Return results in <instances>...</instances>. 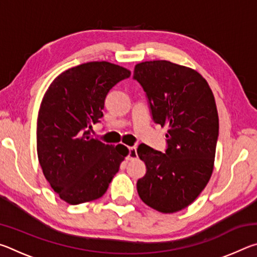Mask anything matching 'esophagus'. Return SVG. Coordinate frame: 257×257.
<instances>
[{"instance_id":"1","label":"esophagus","mask_w":257,"mask_h":257,"mask_svg":"<svg viewBox=\"0 0 257 257\" xmlns=\"http://www.w3.org/2000/svg\"><path fill=\"white\" fill-rule=\"evenodd\" d=\"M138 158V154H137V149L136 147H129V153L127 159L128 160H134V159H137Z\"/></svg>"}]
</instances>
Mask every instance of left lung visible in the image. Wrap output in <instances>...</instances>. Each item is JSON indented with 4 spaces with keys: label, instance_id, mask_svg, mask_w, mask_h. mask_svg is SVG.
<instances>
[{
    "label": "left lung",
    "instance_id": "obj_1",
    "mask_svg": "<svg viewBox=\"0 0 257 257\" xmlns=\"http://www.w3.org/2000/svg\"><path fill=\"white\" fill-rule=\"evenodd\" d=\"M134 79L146 93L154 122L168 127L165 153L138 146L146 164L138 195L161 213L181 211L205 188L214 168L219 136L214 95L201 73L165 60L136 64Z\"/></svg>",
    "mask_w": 257,
    "mask_h": 257
}]
</instances>
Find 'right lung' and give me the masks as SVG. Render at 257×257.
I'll return each instance as SVG.
<instances>
[{
  "instance_id": "1",
  "label": "right lung",
  "mask_w": 257,
  "mask_h": 257,
  "mask_svg": "<svg viewBox=\"0 0 257 257\" xmlns=\"http://www.w3.org/2000/svg\"><path fill=\"white\" fill-rule=\"evenodd\" d=\"M130 70L106 61L82 63L52 81L37 118V155L43 173L71 205L102 197L128 155L124 145H107L90 129L103 116L104 101Z\"/></svg>"
}]
</instances>
